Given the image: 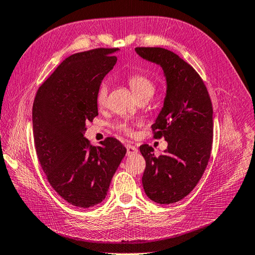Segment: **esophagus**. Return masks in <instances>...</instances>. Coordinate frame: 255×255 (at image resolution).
Masks as SVG:
<instances>
[{"label":"esophagus","mask_w":255,"mask_h":255,"mask_svg":"<svg viewBox=\"0 0 255 255\" xmlns=\"http://www.w3.org/2000/svg\"><path fill=\"white\" fill-rule=\"evenodd\" d=\"M126 148H127L128 156H132V154H136L138 152V149L134 146H132V144H127Z\"/></svg>","instance_id":"obj_1"}]
</instances>
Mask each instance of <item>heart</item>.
Here are the masks:
<instances>
[{"label": "heart", "mask_w": 255, "mask_h": 255, "mask_svg": "<svg viewBox=\"0 0 255 255\" xmlns=\"http://www.w3.org/2000/svg\"><path fill=\"white\" fill-rule=\"evenodd\" d=\"M128 84L130 86L131 92L133 93L137 99L140 98H150L154 93V84L150 78L147 77L143 74H132L130 76H128ZM108 95V84L104 82L99 86L97 95H96V101L98 106H104L106 103ZM116 128L118 130H121L127 134H132L133 130L130 126H128L127 124L119 123L116 125Z\"/></svg>", "instance_id": "obj_1"}]
</instances>
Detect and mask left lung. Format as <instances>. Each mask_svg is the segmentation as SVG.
Segmentation results:
<instances>
[{
    "instance_id": "left-lung-1",
    "label": "left lung",
    "mask_w": 255,
    "mask_h": 255,
    "mask_svg": "<svg viewBox=\"0 0 255 255\" xmlns=\"http://www.w3.org/2000/svg\"><path fill=\"white\" fill-rule=\"evenodd\" d=\"M134 51L159 65L167 83L163 106L151 128L154 138L163 137L168 147L156 156L152 147L140 146L146 160L143 190L154 202L174 203L193 190L210 159L211 99L199 74L177 54L161 47H136Z\"/></svg>"
}]
</instances>
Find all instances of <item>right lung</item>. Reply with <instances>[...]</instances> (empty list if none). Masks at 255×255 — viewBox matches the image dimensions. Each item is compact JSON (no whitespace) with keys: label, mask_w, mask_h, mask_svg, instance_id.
Returning a JSON list of instances; mask_svg holds the SVG:
<instances>
[{"label":"right lung","mask_w":255,"mask_h":255,"mask_svg":"<svg viewBox=\"0 0 255 255\" xmlns=\"http://www.w3.org/2000/svg\"><path fill=\"white\" fill-rule=\"evenodd\" d=\"M118 48H96L65 58L38 88L33 104V133L39 163L64 200L91 208L107 196L127 150L108 137L94 147L84 137L98 115L96 95L112 71Z\"/></svg>","instance_id":"1"}]
</instances>
